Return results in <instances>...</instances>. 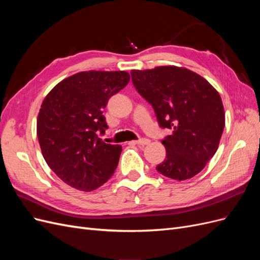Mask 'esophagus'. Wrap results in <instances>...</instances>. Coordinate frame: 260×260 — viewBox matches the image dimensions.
Returning a JSON list of instances; mask_svg holds the SVG:
<instances>
[{"instance_id": "obj_1", "label": "esophagus", "mask_w": 260, "mask_h": 260, "mask_svg": "<svg viewBox=\"0 0 260 260\" xmlns=\"http://www.w3.org/2000/svg\"><path fill=\"white\" fill-rule=\"evenodd\" d=\"M149 142H151V141H149L148 139L142 138V139H139V140L135 141V142H133V143H136V144H138V145H142V146H144V145H147Z\"/></svg>"}]
</instances>
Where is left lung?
Listing matches in <instances>:
<instances>
[{
	"mask_svg": "<svg viewBox=\"0 0 260 260\" xmlns=\"http://www.w3.org/2000/svg\"><path fill=\"white\" fill-rule=\"evenodd\" d=\"M135 88L154 108L159 127L170 129L161 143L162 176L183 181L196 176L217 152L224 128L221 98L207 80L186 68L132 70Z\"/></svg>",
	"mask_w": 260,
	"mask_h": 260,
	"instance_id": "left-lung-1",
	"label": "left lung"
}]
</instances>
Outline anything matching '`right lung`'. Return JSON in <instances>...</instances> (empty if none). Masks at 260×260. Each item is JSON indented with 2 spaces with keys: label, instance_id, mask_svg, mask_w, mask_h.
I'll return each instance as SVG.
<instances>
[{
  "label": "right lung",
  "instance_id": "1",
  "mask_svg": "<svg viewBox=\"0 0 260 260\" xmlns=\"http://www.w3.org/2000/svg\"><path fill=\"white\" fill-rule=\"evenodd\" d=\"M129 80L125 72L90 70L66 78L45 96L39 143L49 167L72 187L90 192L113 176L122 148L100 138L108 128L103 109Z\"/></svg>",
  "mask_w": 260,
  "mask_h": 260
}]
</instances>
